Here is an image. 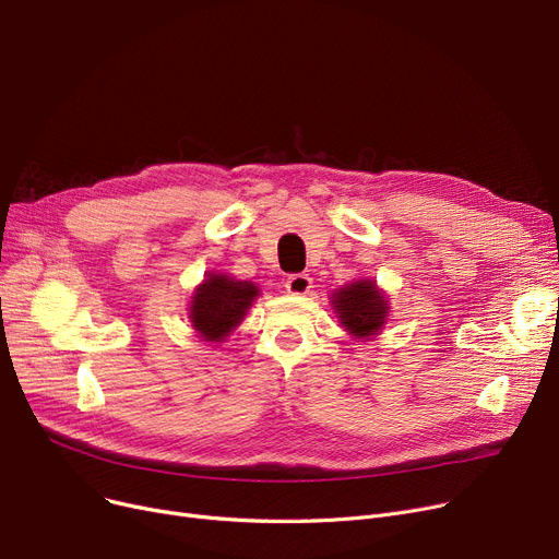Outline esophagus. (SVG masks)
<instances>
[{"label": "esophagus", "instance_id": "1", "mask_svg": "<svg viewBox=\"0 0 559 559\" xmlns=\"http://www.w3.org/2000/svg\"><path fill=\"white\" fill-rule=\"evenodd\" d=\"M284 286H286V290H288L290 295H305V293L311 290L313 280H311L309 275H305V273H298V275H290Z\"/></svg>", "mask_w": 559, "mask_h": 559}]
</instances>
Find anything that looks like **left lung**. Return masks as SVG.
<instances>
[{
  "instance_id": "obj_1",
  "label": "left lung",
  "mask_w": 559,
  "mask_h": 559,
  "mask_svg": "<svg viewBox=\"0 0 559 559\" xmlns=\"http://www.w3.org/2000/svg\"><path fill=\"white\" fill-rule=\"evenodd\" d=\"M341 324L356 338L374 336L388 316V298L372 280L352 282L332 295Z\"/></svg>"
}]
</instances>
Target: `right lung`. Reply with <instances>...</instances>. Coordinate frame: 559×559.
<instances>
[{
    "label": "right lung",
    "mask_w": 559,
    "mask_h": 559,
    "mask_svg": "<svg viewBox=\"0 0 559 559\" xmlns=\"http://www.w3.org/2000/svg\"><path fill=\"white\" fill-rule=\"evenodd\" d=\"M257 295L259 288L252 282L210 273L207 280L193 290L189 307L191 326L203 341L221 343L235 326H239Z\"/></svg>",
    "instance_id": "right-lung-1"
}]
</instances>
